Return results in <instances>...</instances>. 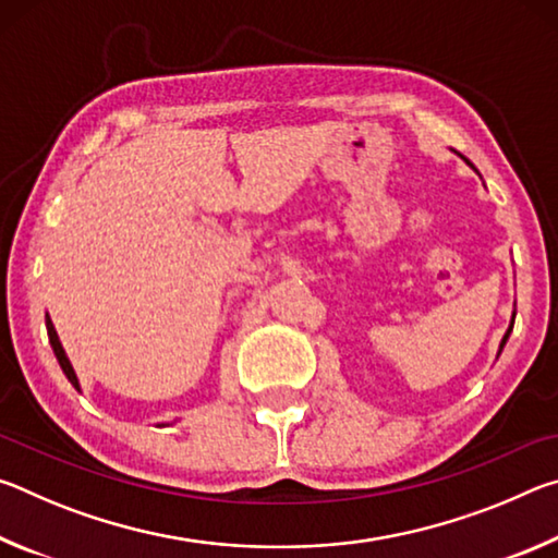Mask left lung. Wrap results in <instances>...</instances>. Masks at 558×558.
Instances as JSON below:
<instances>
[{
    "label": "left lung",
    "instance_id": "left-lung-1",
    "mask_svg": "<svg viewBox=\"0 0 558 558\" xmlns=\"http://www.w3.org/2000/svg\"><path fill=\"white\" fill-rule=\"evenodd\" d=\"M517 315V313H514ZM514 315H512V325H509V329L505 332V337H502V344H499V352H502V347L507 344V339H509V332H512V327H514Z\"/></svg>",
    "mask_w": 558,
    "mask_h": 558
}]
</instances>
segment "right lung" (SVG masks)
I'll use <instances>...</instances> for the list:
<instances>
[{"label": "right lung", "mask_w": 558, "mask_h": 558, "mask_svg": "<svg viewBox=\"0 0 558 558\" xmlns=\"http://www.w3.org/2000/svg\"><path fill=\"white\" fill-rule=\"evenodd\" d=\"M46 329H49V342H51V347H53L56 359H59L63 374L69 376V381L75 386V389H78V379H75L73 366H71V362H69V356H65V352H63V347H61V342H59V335H56V329H53V323L49 319V315H46Z\"/></svg>", "instance_id": "1"}]
</instances>
